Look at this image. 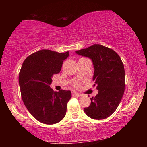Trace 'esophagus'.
<instances>
[{
    "label": "esophagus",
    "mask_w": 147,
    "mask_h": 147,
    "mask_svg": "<svg viewBox=\"0 0 147 147\" xmlns=\"http://www.w3.org/2000/svg\"><path fill=\"white\" fill-rule=\"evenodd\" d=\"M71 93H72V95L74 96H82V94H80V93H76L75 91H71Z\"/></svg>",
    "instance_id": "1"
}]
</instances>
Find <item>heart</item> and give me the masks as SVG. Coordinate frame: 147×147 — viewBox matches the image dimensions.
I'll list each match as a JSON object with an SVG mask.
<instances>
[{
    "label": "heart",
    "instance_id": "1",
    "mask_svg": "<svg viewBox=\"0 0 147 147\" xmlns=\"http://www.w3.org/2000/svg\"><path fill=\"white\" fill-rule=\"evenodd\" d=\"M76 85L77 86H78V84H76Z\"/></svg>",
    "mask_w": 147,
    "mask_h": 147
}]
</instances>
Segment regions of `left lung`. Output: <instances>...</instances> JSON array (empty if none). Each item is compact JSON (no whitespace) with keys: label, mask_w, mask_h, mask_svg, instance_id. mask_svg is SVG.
Listing matches in <instances>:
<instances>
[{"label":"left lung","mask_w":147,"mask_h":147,"mask_svg":"<svg viewBox=\"0 0 147 147\" xmlns=\"http://www.w3.org/2000/svg\"><path fill=\"white\" fill-rule=\"evenodd\" d=\"M75 53L91 59L94 86L98 90L94 97L90 98V106L84 109V112L93 119L108 117L117 108L124 92L125 72L120 56L113 50L99 44Z\"/></svg>","instance_id":"1"}]
</instances>
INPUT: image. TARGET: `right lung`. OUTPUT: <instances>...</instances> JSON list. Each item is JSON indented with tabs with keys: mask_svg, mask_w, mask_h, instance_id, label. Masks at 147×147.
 Instances as JSON below:
<instances>
[{
	"mask_svg": "<svg viewBox=\"0 0 147 147\" xmlns=\"http://www.w3.org/2000/svg\"><path fill=\"white\" fill-rule=\"evenodd\" d=\"M68 56L69 52L41 50L27 57L21 67L19 84L22 99L32 115L42 123H58L65 116L71 91L54 92L50 85Z\"/></svg>",
	"mask_w": 147,
	"mask_h": 147,
	"instance_id": "add662e5",
	"label": "right lung"
}]
</instances>
